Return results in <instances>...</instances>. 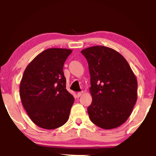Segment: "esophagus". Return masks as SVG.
I'll use <instances>...</instances> for the list:
<instances>
[{
    "instance_id": "esophagus-1",
    "label": "esophagus",
    "mask_w": 156,
    "mask_h": 156,
    "mask_svg": "<svg viewBox=\"0 0 156 156\" xmlns=\"http://www.w3.org/2000/svg\"><path fill=\"white\" fill-rule=\"evenodd\" d=\"M82 94H83V91H80V92H78L77 93V97H80L81 96H82Z\"/></svg>"
}]
</instances>
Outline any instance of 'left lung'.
<instances>
[{
	"label": "left lung",
	"instance_id": "8db88e82",
	"mask_svg": "<svg viewBox=\"0 0 156 156\" xmlns=\"http://www.w3.org/2000/svg\"><path fill=\"white\" fill-rule=\"evenodd\" d=\"M81 52L88 62L91 77L89 119L104 129L120 126L129 119L137 100L135 74L124 57L112 48L93 46Z\"/></svg>",
	"mask_w": 156,
	"mask_h": 156
}]
</instances>
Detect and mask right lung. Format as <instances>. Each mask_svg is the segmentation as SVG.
<instances>
[{
    "label": "right lung",
    "mask_w": 156,
    "mask_h": 156,
    "mask_svg": "<svg viewBox=\"0 0 156 156\" xmlns=\"http://www.w3.org/2000/svg\"><path fill=\"white\" fill-rule=\"evenodd\" d=\"M72 50L50 48L27 66L20 85L23 107L33 123L55 129L67 122L74 98L66 89L63 66Z\"/></svg>",
    "instance_id": "1"
}]
</instances>
